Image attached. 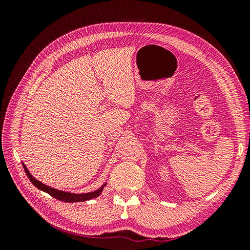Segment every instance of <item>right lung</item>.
<instances>
[{
  "label": "right lung",
  "mask_w": 250,
  "mask_h": 250,
  "mask_svg": "<svg viewBox=\"0 0 250 250\" xmlns=\"http://www.w3.org/2000/svg\"><path fill=\"white\" fill-rule=\"evenodd\" d=\"M22 167H24V170L27 174L28 178L31 181L32 185L35 186L39 190L43 191L48 193L49 195H51L52 197H54L60 201H64V202H83V201H86V200H90V199H94L98 196L101 195V193L103 192V188L104 187L106 186V183H105L102 187H100L98 190L94 191V192H90V193H81V194H75V193H71V192H65V191H62V190H57L55 188H51L47 185H44L42 183H41L40 180H37L36 178H34L32 176V174L29 172L28 168L26 167V165L24 163H21Z\"/></svg>",
  "instance_id": "obj_1"
}]
</instances>
